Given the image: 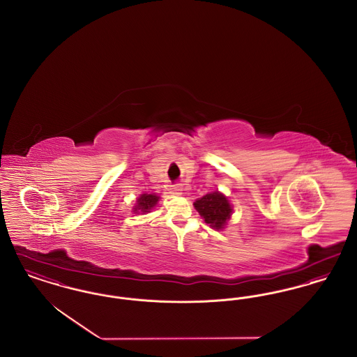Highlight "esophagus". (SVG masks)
I'll use <instances>...</instances> for the list:
<instances>
[{"label":"esophagus","instance_id":"esophagus-1","mask_svg":"<svg viewBox=\"0 0 357 357\" xmlns=\"http://www.w3.org/2000/svg\"><path fill=\"white\" fill-rule=\"evenodd\" d=\"M170 192L171 194H174V195L182 194V186H181V185H174V186H171Z\"/></svg>","mask_w":357,"mask_h":357}]
</instances>
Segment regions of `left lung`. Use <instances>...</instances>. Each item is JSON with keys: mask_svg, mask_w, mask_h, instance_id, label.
I'll list each match as a JSON object with an SVG mask.
<instances>
[{"mask_svg": "<svg viewBox=\"0 0 357 357\" xmlns=\"http://www.w3.org/2000/svg\"><path fill=\"white\" fill-rule=\"evenodd\" d=\"M194 206L204 217V222L208 223L213 229H223L231 214L230 204L227 202L226 197H223L218 191L206 194Z\"/></svg>", "mask_w": 357, "mask_h": 357, "instance_id": "8db88e82", "label": "left lung"}]
</instances>
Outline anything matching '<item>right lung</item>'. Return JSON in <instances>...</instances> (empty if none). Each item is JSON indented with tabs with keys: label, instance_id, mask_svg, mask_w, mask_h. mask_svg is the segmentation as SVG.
<instances>
[{
	"label": "right lung",
	"instance_id": "right-lung-1",
	"mask_svg": "<svg viewBox=\"0 0 357 357\" xmlns=\"http://www.w3.org/2000/svg\"><path fill=\"white\" fill-rule=\"evenodd\" d=\"M159 197L153 194H143L137 199V206L134 211H142V213H149L153 208L155 204H158Z\"/></svg>",
	"mask_w": 357,
	"mask_h": 357
}]
</instances>
